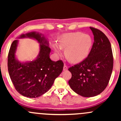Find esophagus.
<instances>
[{"label": "esophagus", "mask_w": 121, "mask_h": 121, "mask_svg": "<svg viewBox=\"0 0 121 121\" xmlns=\"http://www.w3.org/2000/svg\"><path fill=\"white\" fill-rule=\"evenodd\" d=\"M68 69V66H66V64H64V68H63V70H66Z\"/></svg>", "instance_id": "obj_1"}]
</instances>
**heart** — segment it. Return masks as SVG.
<instances>
[{"label":"heart","mask_w":121,"mask_h":121,"mask_svg":"<svg viewBox=\"0 0 121 121\" xmlns=\"http://www.w3.org/2000/svg\"><path fill=\"white\" fill-rule=\"evenodd\" d=\"M92 44L91 36L80 32L64 35L59 40L60 47L65 48L66 59L73 63L81 62L87 57Z\"/></svg>","instance_id":"b5f03b06"}]
</instances>
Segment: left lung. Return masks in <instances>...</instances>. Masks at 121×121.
Here are the masks:
<instances>
[{"mask_svg": "<svg viewBox=\"0 0 121 121\" xmlns=\"http://www.w3.org/2000/svg\"><path fill=\"white\" fill-rule=\"evenodd\" d=\"M94 43L85 59L68 69L72 73L69 85L76 93L85 97L98 95L106 89L113 68V56L110 43L98 29L90 27Z\"/></svg>", "mask_w": 121, "mask_h": 121, "instance_id": "1", "label": "left lung"}]
</instances>
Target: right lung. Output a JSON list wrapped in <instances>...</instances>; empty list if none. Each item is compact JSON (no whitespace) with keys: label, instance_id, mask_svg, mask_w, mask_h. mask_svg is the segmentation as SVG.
I'll return each mask as SVG.
<instances>
[{"label":"right lung","instance_id":"right-lung-1","mask_svg":"<svg viewBox=\"0 0 121 121\" xmlns=\"http://www.w3.org/2000/svg\"><path fill=\"white\" fill-rule=\"evenodd\" d=\"M35 39L40 43V52L35 60L21 63L15 58L18 40H14L8 55V70L15 89L22 95L28 98L41 96L50 89L55 80L63 69L62 60L55 62L49 58L51 48L48 41L40 34L32 32L22 35Z\"/></svg>","mask_w":121,"mask_h":121}]
</instances>
